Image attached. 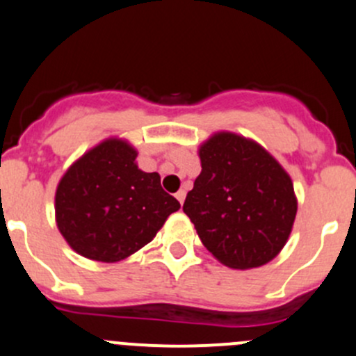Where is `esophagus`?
I'll list each match as a JSON object with an SVG mask.
<instances>
[{"label": "esophagus", "instance_id": "esophagus-1", "mask_svg": "<svg viewBox=\"0 0 356 356\" xmlns=\"http://www.w3.org/2000/svg\"><path fill=\"white\" fill-rule=\"evenodd\" d=\"M175 198H177L179 200V203H184V200H186V191H184V189H181V191H177V193H175Z\"/></svg>", "mask_w": 356, "mask_h": 356}]
</instances>
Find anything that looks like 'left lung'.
Listing matches in <instances>:
<instances>
[{"label":"left lung","instance_id":"8db88e82","mask_svg":"<svg viewBox=\"0 0 356 356\" xmlns=\"http://www.w3.org/2000/svg\"><path fill=\"white\" fill-rule=\"evenodd\" d=\"M201 174L184 201L204 248L231 268L270 261L288 241L296 196L284 168L261 146L220 132L200 148Z\"/></svg>","mask_w":356,"mask_h":356}]
</instances>
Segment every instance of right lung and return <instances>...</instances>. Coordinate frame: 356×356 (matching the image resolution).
<instances>
[{
    "label": "right lung",
    "mask_w": 356,
    "mask_h": 356,
    "mask_svg": "<svg viewBox=\"0 0 356 356\" xmlns=\"http://www.w3.org/2000/svg\"><path fill=\"white\" fill-rule=\"evenodd\" d=\"M136 149L106 139L79 158L60 181L56 224L72 250L96 261H118L148 245L181 203L156 172L136 165Z\"/></svg>",
    "instance_id": "obj_1"
}]
</instances>
